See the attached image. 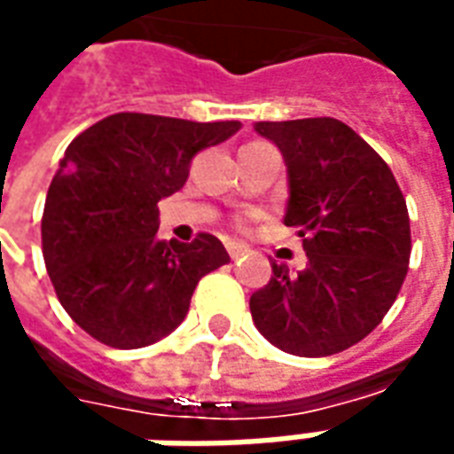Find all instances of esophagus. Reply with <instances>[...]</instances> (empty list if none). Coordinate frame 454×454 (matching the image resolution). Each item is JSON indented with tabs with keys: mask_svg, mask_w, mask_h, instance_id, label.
<instances>
[{
	"mask_svg": "<svg viewBox=\"0 0 454 454\" xmlns=\"http://www.w3.org/2000/svg\"><path fill=\"white\" fill-rule=\"evenodd\" d=\"M226 250L231 254V260H238V257H243L247 253V247L243 243H226Z\"/></svg>",
	"mask_w": 454,
	"mask_h": 454,
	"instance_id": "esophagus-1",
	"label": "esophagus"
}]
</instances>
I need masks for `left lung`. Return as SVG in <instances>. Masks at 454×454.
Here are the masks:
<instances>
[{
  "label": "left lung",
  "mask_w": 454,
  "mask_h": 454,
  "mask_svg": "<svg viewBox=\"0 0 454 454\" xmlns=\"http://www.w3.org/2000/svg\"><path fill=\"white\" fill-rule=\"evenodd\" d=\"M284 156V223L303 238L305 270L271 264L250 298L254 327L294 356H332L368 337L397 298L411 254L409 214L387 163L334 117L257 122Z\"/></svg>",
  "instance_id": "8db88e82"
}]
</instances>
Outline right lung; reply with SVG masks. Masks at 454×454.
Wrapping results in <instances>:
<instances>
[{
	"instance_id": "1",
	"label": "right lung",
	"mask_w": 454,
	"mask_h": 454,
	"mask_svg": "<svg viewBox=\"0 0 454 454\" xmlns=\"http://www.w3.org/2000/svg\"><path fill=\"white\" fill-rule=\"evenodd\" d=\"M243 124L117 113L65 151L43 211V257L59 303L107 347L142 348L184 320L200 278L231 262L218 238L160 240L159 201L197 151Z\"/></svg>"
}]
</instances>
